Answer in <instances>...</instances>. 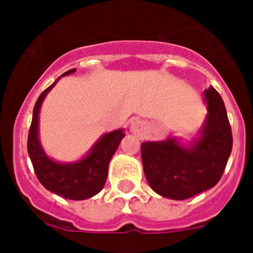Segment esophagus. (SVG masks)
<instances>
[{
	"instance_id": "34e87169",
	"label": "esophagus",
	"mask_w": 253,
	"mask_h": 253,
	"mask_svg": "<svg viewBox=\"0 0 253 253\" xmlns=\"http://www.w3.org/2000/svg\"><path fill=\"white\" fill-rule=\"evenodd\" d=\"M130 131L134 134H139V135H143L146 133V124L139 119H135L134 122H131L130 125Z\"/></svg>"
}]
</instances>
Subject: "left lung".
<instances>
[{"instance_id": "obj_1", "label": "left lung", "mask_w": 253, "mask_h": 253, "mask_svg": "<svg viewBox=\"0 0 253 253\" xmlns=\"http://www.w3.org/2000/svg\"><path fill=\"white\" fill-rule=\"evenodd\" d=\"M208 115L200 137L189 147L177 138L144 142L140 146L144 175L153 191L185 200L215 186L231 156V125L224 102L214 87L204 91Z\"/></svg>"}]
</instances>
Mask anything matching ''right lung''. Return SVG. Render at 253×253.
Masks as SVG:
<instances>
[{"instance_id":"add662e5","label":"right lung","mask_w":253,"mask_h":253,"mask_svg":"<svg viewBox=\"0 0 253 253\" xmlns=\"http://www.w3.org/2000/svg\"><path fill=\"white\" fill-rule=\"evenodd\" d=\"M75 72L76 68L69 69L62 76ZM58 80L44 90L35 102L28 137V152L35 175L46 190L69 200H84L102 190L107 178L109 163L125 134L123 129L104 134L86 157L77 162L60 163L49 158L40 144L38 124L42 104Z\"/></svg>"}]
</instances>
